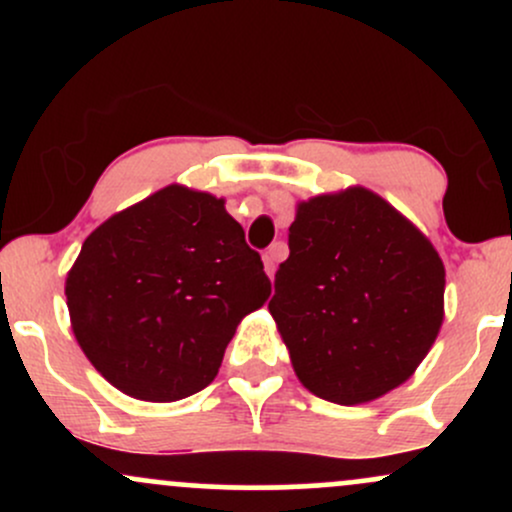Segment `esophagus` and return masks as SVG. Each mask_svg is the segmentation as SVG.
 <instances>
[{"label": "esophagus", "instance_id": "obj_1", "mask_svg": "<svg viewBox=\"0 0 512 512\" xmlns=\"http://www.w3.org/2000/svg\"><path fill=\"white\" fill-rule=\"evenodd\" d=\"M284 252H286V245L279 240V243H274L272 248H269V250L262 255L264 269H267L269 276H274V272H276V262H279L281 257H284Z\"/></svg>", "mask_w": 512, "mask_h": 512}]
</instances>
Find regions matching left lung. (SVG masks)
Listing matches in <instances>:
<instances>
[{
    "label": "left lung",
    "instance_id": "left-lung-1",
    "mask_svg": "<svg viewBox=\"0 0 512 512\" xmlns=\"http://www.w3.org/2000/svg\"><path fill=\"white\" fill-rule=\"evenodd\" d=\"M269 313L298 380L361 404L409 378L443 322L445 269L433 245L363 187L298 204Z\"/></svg>",
    "mask_w": 512,
    "mask_h": 512
}]
</instances>
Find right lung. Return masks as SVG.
<instances>
[{
	"mask_svg": "<svg viewBox=\"0 0 512 512\" xmlns=\"http://www.w3.org/2000/svg\"><path fill=\"white\" fill-rule=\"evenodd\" d=\"M64 293L76 342L110 385L175 402L216 378L272 281L223 199L170 185L84 240Z\"/></svg>",
	"mask_w": 512,
	"mask_h": 512,
	"instance_id": "obj_1",
	"label": "right lung"
}]
</instances>
